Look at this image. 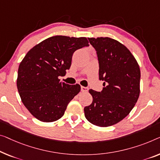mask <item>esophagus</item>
Segmentation results:
<instances>
[{"mask_svg": "<svg viewBox=\"0 0 160 160\" xmlns=\"http://www.w3.org/2000/svg\"><path fill=\"white\" fill-rule=\"evenodd\" d=\"M88 87L81 86V91H82V92H88Z\"/></svg>", "mask_w": 160, "mask_h": 160, "instance_id": "1", "label": "esophagus"}]
</instances>
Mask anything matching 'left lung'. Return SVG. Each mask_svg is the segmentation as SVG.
Wrapping results in <instances>:
<instances>
[{
	"mask_svg": "<svg viewBox=\"0 0 160 160\" xmlns=\"http://www.w3.org/2000/svg\"><path fill=\"white\" fill-rule=\"evenodd\" d=\"M88 40L96 51L104 88L101 92L89 90L92 102L84 108L85 116L92 124L107 127L123 120L134 107L140 92V69L129 50L116 40Z\"/></svg>",
	"mask_w": 160,
	"mask_h": 160,
	"instance_id": "8db88e82",
	"label": "left lung"
}]
</instances>
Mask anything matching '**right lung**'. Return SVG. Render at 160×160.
Masks as SVG:
<instances>
[{
	"label": "right lung",
	"instance_id": "add662e5",
	"mask_svg": "<svg viewBox=\"0 0 160 160\" xmlns=\"http://www.w3.org/2000/svg\"><path fill=\"white\" fill-rule=\"evenodd\" d=\"M85 37L54 36L26 54L18 70L17 88L21 101L38 120L53 122L62 117L80 85L60 82L58 77L70 68L76 50L88 47Z\"/></svg>",
	"mask_w": 160,
	"mask_h": 160
}]
</instances>
